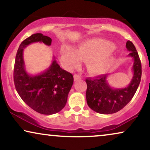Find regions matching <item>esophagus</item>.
<instances>
[{
	"instance_id": "1",
	"label": "esophagus",
	"mask_w": 150,
	"mask_h": 150,
	"mask_svg": "<svg viewBox=\"0 0 150 150\" xmlns=\"http://www.w3.org/2000/svg\"><path fill=\"white\" fill-rule=\"evenodd\" d=\"M74 79L75 81H79V80L81 79V76L79 74H74Z\"/></svg>"
}]
</instances>
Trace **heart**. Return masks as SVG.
I'll return each instance as SVG.
<instances>
[{"label":"heart","instance_id":"1","mask_svg":"<svg viewBox=\"0 0 150 150\" xmlns=\"http://www.w3.org/2000/svg\"><path fill=\"white\" fill-rule=\"evenodd\" d=\"M115 49L112 42L95 38L81 42L76 48L65 45L60 50L61 61L67 69L78 65L81 59H87L89 71L95 74H102L110 69L114 58L110 52Z\"/></svg>","mask_w":150,"mask_h":150}]
</instances>
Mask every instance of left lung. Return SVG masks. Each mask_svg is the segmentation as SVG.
<instances>
[{"mask_svg": "<svg viewBox=\"0 0 150 150\" xmlns=\"http://www.w3.org/2000/svg\"><path fill=\"white\" fill-rule=\"evenodd\" d=\"M126 48L130 52L128 56L134 61L133 77L124 88H112L107 81L109 74L100 75L85 80L87 88L86 99L88 106L94 112L103 114H114L127 105L137 92L141 82V63L135 46L131 41L126 42Z\"/></svg>", "mask_w": 150, "mask_h": 150, "instance_id": "8db88e82", "label": "left lung"}]
</instances>
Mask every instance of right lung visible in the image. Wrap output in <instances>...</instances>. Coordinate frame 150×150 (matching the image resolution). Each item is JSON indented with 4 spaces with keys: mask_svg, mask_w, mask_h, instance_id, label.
I'll list each match as a JSON object with an SVG mask.
<instances>
[{
    "mask_svg": "<svg viewBox=\"0 0 150 150\" xmlns=\"http://www.w3.org/2000/svg\"><path fill=\"white\" fill-rule=\"evenodd\" d=\"M37 42L50 46L52 39L37 33L21 42L16 56L13 81L19 96L29 107L40 114L51 115L65 106L74 78L71 73L62 69L55 59L43 72L29 74L25 69L23 50L30 44Z\"/></svg>",
    "mask_w": 150,
    "mask_h": 150,
    "instance_id": "add662e5",
    "label": "right lung"
}]
</instances>
